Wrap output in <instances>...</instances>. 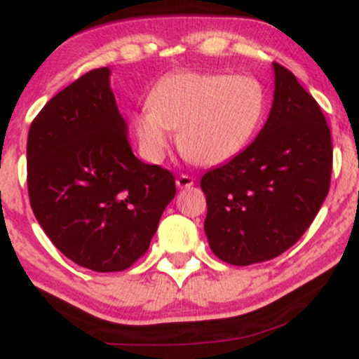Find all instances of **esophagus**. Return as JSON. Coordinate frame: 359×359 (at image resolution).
I'll list each match as a JSON object with an SVG mask.
<instances>
[{
  "instance_id": "obj_1",
  "label": "esophagus",
  "mask_w": 359,
  "mask_h": 359,
  "mask_svg": "<svg viewBox=\"0 0 359 359\" xmlns=\"http://www.w3.org/2000/svg\"><path fill=\"white\" fill-rule=\"evenodd\" d=\"M175 184H177V187H179V189H187V187H191V185H194V177L182 174V175L177 177Z\"/></svg>"
}]
</instances>
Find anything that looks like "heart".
<instances>
[{
	"label": "heart",
	"instance_id": "1",
	"mask_svg": "<svg viewBox=\"0 0 359 359\" xmlns=\"http://www.w3.org/2000/svg\"><path fill=\"white\" fill-rule=\"evenodd\" d=\"M266 90L248 74L177 72L163 77L135 116L142 155L158 163L177 133L180 154L192 163L219 165L241 154L265 121Z\"/></svg>",
	"mask_w": 359,
	"mask_h": 359
}]
</instances>
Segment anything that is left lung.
<instances>
[{
	"label": "left lung",
	"instance_id": "8db88e82",
	"mask_svg": "<svg viewBox=\"0 0 359 359\" xmlns=\"http://www.w3.org/2000/svg\"><path fill=\"white\" fill-rule=\"evenodd\" d=\"M273 104L258 137L201 179L209 246L238 266L295 245L331 184L332 142L323 111L288 69L273 64Z\"/></svg>",
	"mask_w": 359,
	"mask_h": 359
}]
</instances>
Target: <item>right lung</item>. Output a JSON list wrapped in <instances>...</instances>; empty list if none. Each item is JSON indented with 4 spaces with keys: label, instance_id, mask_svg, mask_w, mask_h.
Wrapping results in <instances>:
<instances>
[{
    "label": "right lung",
    "instance_id": "1",
    "mask_svg": "<svg viewBox=\"0 0 359 359\" xmlns=\"http://www.w3.org/2000/svg\"><path fill=\"white\" fill-rule=\"evenodd\" d=\"M94 69L52 97L32 121L28 196L55 248L94 271H121L145 255L175 179L140 162L109 88Z\"/></svg>",
    "mask_w": 359,
    "mask_h": 359
}]
</instances>
